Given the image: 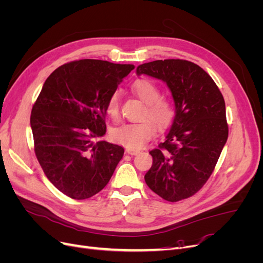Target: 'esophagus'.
Here are the masks:
<instances>
[{"label": "esophagus", "instance_id": "esophagus-1", "mask_svg": "<svg viewBox=\"0 0 263 263\" xmlns=\"http://www.w3.org/2000/svg\"><path fill=\"white\" fill-rule=\"evenodd\" d=\"M139 153H140V150H137V149H130V148H127L126 149V154L132 155V156H136Z\"/></svg>", "mask_w": 263, "mask_h": 263}]
</instances>
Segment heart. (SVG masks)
I'll list each match as a JSON object with an SVG mask.
<instances>
[{"label":"heart","mask_w":263,"mask_h":263,"mask_svg":"<svg viewBox=\"0 0 263 263\" xmlns=\"http://www.w3.org/2000/svg\"><path fill=\"white\" fill-rule=\"evenodd\" d=\"M133 91L137 97L146 103V107L142 113L144 121L138 123L125 124L112 133L113 139L119 145L130 149H139L155 136L156 126L159 129L168 127L174 118V106L168 99L160 97L159 87L150 80L141 79L133 84ZM121 112L119 103V92L115 91L108 98L106 104V113L113 119L117 121ZM151 119L154 122L149 121Z\"/></svg>","instance_id":"b5f03b06"}]
</instances>
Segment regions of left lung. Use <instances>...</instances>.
<instances>
[{
  "instance_id": "1",
  "label": "left lung",
  "mask_w": 263,
  "mask_h": 263,
  "mask_svg": "<svg viewBox=\"0 0 263 263\" xmlns=\"http://www.w3.org/2000/svg\"><path fill=\"white\" fill-rule=\"evenodd\" d=\"M136 73L165 82L176 105L165 140L149 153L154 161L145 181L165 201L184 200L209 180L227 141L224 98L210 74L187 60L151 61Z\"/></svg>"
}]
</instances>
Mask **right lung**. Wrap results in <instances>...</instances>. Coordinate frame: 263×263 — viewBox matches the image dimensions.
Segmentation results:
<instances>
[{
	"mask_svg": "<svg viewBox=\"0 0 263 263\" xmlns=\"http://www.w3.org/2000/svg\"><path fill=\"white\" fill-rule=\"evenodd\" d=\"M134 68L95 59L66 63L47 78L31 109L37 160L73 200L104 189L123 158V147L98 139L106 133L108 98Z\"/></svg>",
	"mask_w": 263,
	"mask_h": 263,
	"instance_id": "obj_1",
	"label": "right lung"
}]
</instances>
